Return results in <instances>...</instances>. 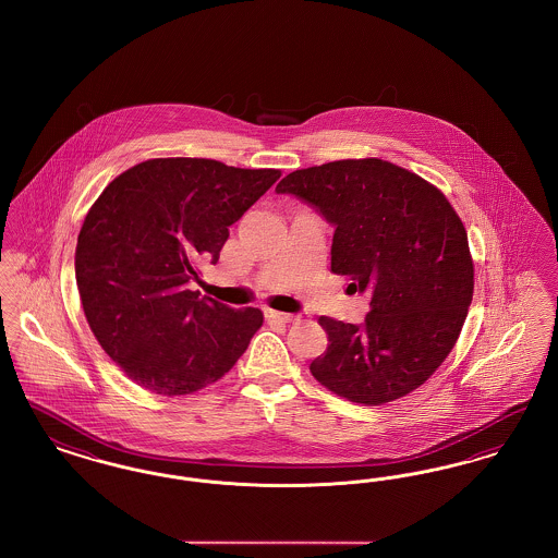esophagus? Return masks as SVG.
I'll list each match as a JSON object with an SVG mask.
<instances>
[{"mask_svg":"<svg viewBox=\"0 0 558 558\" xmlns=\"http://www.w3.org/2000/svg\"><path fill=\"white\" fill-rule=\"evenodd\" d=\"M266 319L267 322H278V324H289V322H294L296 316L282 314V312H274V310H266Z\"/></svg>","mask_w":558,"mask_h":558,"instance_id":"esophagus-1","label":"esophagus"}]
</instances>
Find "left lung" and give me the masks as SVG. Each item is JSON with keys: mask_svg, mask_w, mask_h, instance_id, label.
Here are the masks:
<instances>
[{"mask_svg": "<svg viewBox=\"0 0 558 558\" xmlns=\"http://www.w3.org/2000/svg\"><path fill=\"white\" fill-rule=\"evenodd\" d=\"M276 192L335 226L330 269L372 294L362 326L318 319L328 347L310 366L314 378L364 405L418 389L456 345L475 289L469 236L446 194L383 159L296 169Z\"/></svg>", "mask_w": 558, "mask_h": 558, "instance_id": "obj_1", "label": "left lung"}]
</instances>
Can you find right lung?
I'll return each instance as SVG.
<instances>
[{
  "label": "right lung",
  "mask_w": 558,
  "mask_h": 558,
  "mask_svg": "<svg viewBox=\"0 0 558 558\" xmlns=\"http://www.w3.org/2000/svg\"><path fill=\"white\" fill-rule=\"evenodd\" d=\"M280 175L213 159H150L117 175L92 205L75 251L81 305L135 385L190 396L246 351L262 310H232L187 284L201 264H217L230 226Z\"/></svg>",
  "instance_id": "right-lung-1"
}]
</instances>
